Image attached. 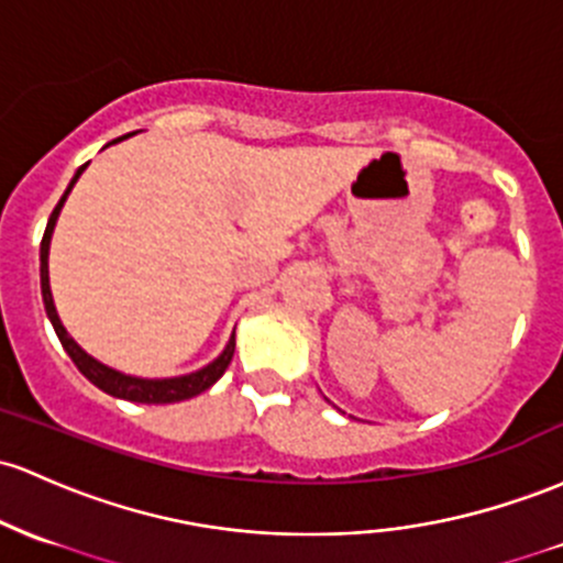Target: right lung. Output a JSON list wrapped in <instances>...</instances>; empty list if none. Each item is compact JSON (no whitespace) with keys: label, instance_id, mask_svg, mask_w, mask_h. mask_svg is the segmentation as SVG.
<instances>
[{"label":"right lung","instance_id":"obj_1","mask_svg":"<svg viewBox=\"0 0 563 563\" xmlns=\"http://www.w3.org/2000/svg\"><path fill=\"white\" fill-rule=\"evenodd\" d=\"M122 139H125V135H122ZM122 139H114V144H117V141H122ZM85 168H88V165H82V168L74 173L69 189L64 191V197H60V200H58V206L53 208L51 221H47L45 238H42V245H40L42 301H45V312H47V318H51L55 333H58L60 344H64V350L69 352L74 366H77L79 372L88 376V379L98 387V390L114 395V398L133 400V404H178V400H189V398H195V395L206 393L208 387H213L216 382L221 379V374H224L227 366H230V363H232L234 333L230 336V342H227L224 352H221V355L216 357L213 363H208L206 368H200V372L187 374V376H173V379H141V376L120 374V372H114V368H109V366H103V363H98L96 357H90L88 352H85L77 342H74L69 333H66L64 323H60L58 312H55V305H53V294H51V275H47V253H51V238H53L55 221H58L60 208H64L66 197H69L71 187H74V184H77V178L82 176Z\"/></svg>","mask_w":563,"mask_h":563}]
</instances>
